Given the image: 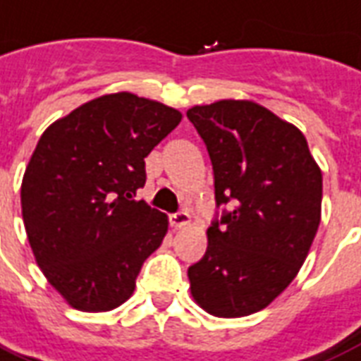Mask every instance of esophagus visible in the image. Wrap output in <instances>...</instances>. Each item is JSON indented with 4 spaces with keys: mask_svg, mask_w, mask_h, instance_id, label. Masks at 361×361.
Masks as SVG:
<instances>
[{
    "mask_svg": "<svg viewBox=\"0 0 361 361\" xmlns=\"http://www.w3.org/2000/svg\"><path fill=\"white\" fill-rule=\"evenodd\" d=\"M169 222L173 228H183V226H186L190 222V215L186 211H178V213H173L169 216Z\"/></svg>",
    "mask_w": 361,
    "mask_h": 361,
    "instance_id": "1",
    "label": "esophagus"
}]
</instances>
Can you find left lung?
Segmentation results:
<instances>
[{"label":"left lung","instance_id":"8db88e82","mask_svg":"<svg viewBox=\"0 0 361 361\" xmlns=\"http://www.w3.org/2000/svg\"><path fill=\"white\" fill-rule=\"evenodd\" d=\"M207 146L216 213L207 251L188 268L192 297L213 316L267 308L302 267L322 215V171L305 135L251 100L186 112Z\"/></svg>","mask_w":361,"mask_h":361}]
</instances>
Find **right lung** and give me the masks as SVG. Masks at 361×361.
<instances>
[{"mask_svg":"<svg viewBox=\"0 0 361 361\" xmlns=\"http://www.w3.org/2000/svg\"><path fill=\"white\" fill-rule=\"evenodd\" d=\"M183 114L131 93L104 94L49 126L20 188L23 219L49 283L83 312H106L135 291L164 242L167 216L140 200L145 158Z\"/></svg>","mask_w":361,"mask_h":361,"instance_id":"1","label":"right lung"}]
</instances>
